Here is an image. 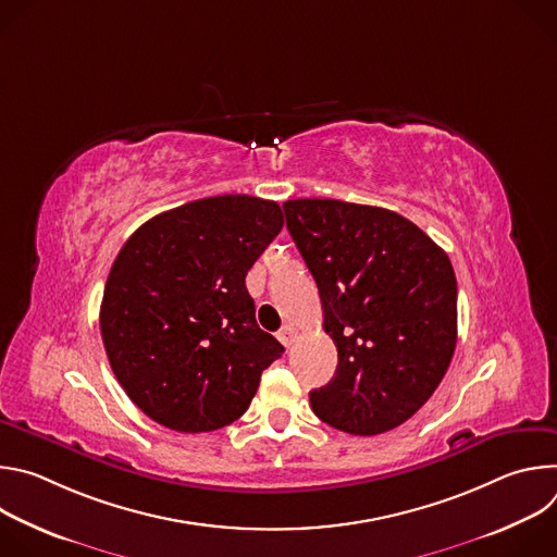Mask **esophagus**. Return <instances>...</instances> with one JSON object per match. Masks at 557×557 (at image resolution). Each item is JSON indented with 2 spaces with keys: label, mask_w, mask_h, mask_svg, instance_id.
Returning a JSON list of instances; mask_svg holds the SVG:
<instances>
[{
  "label": "esophagus",
  "mask_w": 557,
  "mask_h": 557,
  "mask_svg": "<svg viewBox=\"0 0 557 557\" xmlns=\"http://www.w3.org/2000/svg\"><path fill=\"white\" fill-rule=\"evenodd\" d=\"M277 339H280L286 348H290V346L295 344V339H297V329H295V326H290V324L282 326V331L277 333Z\"/></svg>",
  "instance_id": "34e87169"
}]
</instances>
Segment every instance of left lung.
Masks as SVG:
<instances>
[{
    "mask_svg": "<svg viewBox=\"0 0 557 557\" xmlns=\"http://www.w3.org/2000/svg\"><path fill=\"white\" fill-rule=\"evenodd\" d=\"M286 226L320 288L335 376L310 392L324 423L374 436L417 414L456 348V275L414 222L331 198L284 202Z\"/></svg>",
    "mask_w": 557,
    "mask_h": 557,
    "instance_id": "obj_1",
    "label": "left lung"
}]
</instances>
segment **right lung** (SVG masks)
<instances>
[{
  "label": "right lung",
  "instance_id": "1",
  "mask_svg": "<svg viewBox=\"0 0 557 557\" xmlns=\"http://www.w3.org/2000/svg\"><path fill=\"white\" fill-rule=\"evenodd\" d=\"M277 202L213 196L158 213L119 251L101 337L134 406L176 432L240 419L284 346L256 322L245 277L282 231Z\"/></svg>",
  "mask_w": 557,
  "mask_h": 557
}]
</instances>
